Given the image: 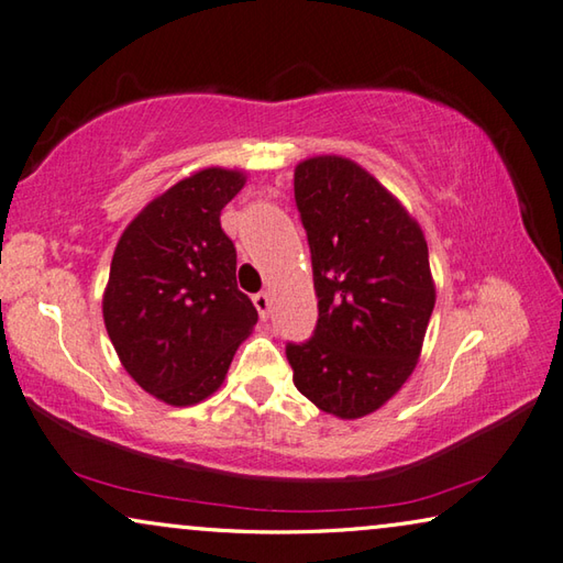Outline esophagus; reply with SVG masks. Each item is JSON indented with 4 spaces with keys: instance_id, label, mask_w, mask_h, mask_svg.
Masks as SVG:
<instances>
[{
    "instance_id": "34e87169",
    "label": "esophagus",
    "mask_w": 563,
    "mask_h": 563,
    "mask_svg": "<svg viewBox=\"0 0 563 563\" xmlns=\"http://www.w3.org/2000/svg\"><path fill=\"white\" fill-rule=\"evenodd\" d=\"M253 305H256L261 319H268V312H271V297H268V292L253 295Z\"/></svg>"
}]
</instances>
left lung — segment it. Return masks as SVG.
Instances as JSON below:
<instances>
[{
	"instance_id": "8db88e82",
	"label": "left lung",
	"mask_w": 563,
	"mask_h": 563,
	"mask_svg": "<svg viewBox=\"0 0 563 563\" xmlns=\"http://www.w3.org/2000/svg\"><path fill=\"white\" fill-rule=\"evenodd\" d=\"M319 319L288 344L295 388L339 420L380 410L412 376L437 290L417 219L358 163L295 165Z\"/></svg>"
}]
</instances>
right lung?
Returning <instances> with one entry per match:
<instances>
[{
    "mask_svg": "<svg viewBox=\"0 0 563 563\" xmlns=\"http://www.w3.org/2000/svg\"><path fill=\"white\" fill-rule=\"evenodd\" d=\"M244 185L241 170H197L143 207L114 249L107 334L129 376L165 405L217 393L258 322L236 288V249L219 222Z\"/></svg>",
    "mask_w": 563,
    "mask_h": 563,
    "instance_id": "1",
    "label": "right lung"
}]
</instances>
